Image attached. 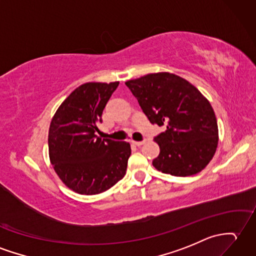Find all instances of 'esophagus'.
<instances>
[{"label": "esophagus", "instance_id": "34e87169", "mask_svg": "<svg viewBox=\"0 0 256 256\" xmlns=\"http://www.w3.org/2000/svg\"><path fill=\"white\" fill-rule=\"evenodd\" d=\"M134 145H136V146H140V145H142L145 142V140H140V142H135V140H133L132 142Z\"/></svg>", "mask_w": 256, "mask_h": 256}]
</instances>
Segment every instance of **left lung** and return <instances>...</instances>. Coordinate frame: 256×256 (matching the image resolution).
Here are the masks:
<instances>
[{
    "label": "left lung",
    "mask_w": 256,
    "mask_h": 256,
    "mask_svg": "<svg viewBox=\"0 0 256 256\" xmlns=\"http://www.w3.org/2000/svg\"><path fill=\"white\" fill-rule=\"evenodd\" d=\"M126 85L150 122L167 128L154 138L160 147L154 167L176 176L203 170L218 144L217 120L210 101L191 82L170 73L148 74Z\"/></svg>",
    "instance_id": "8db88e82"
}]
</instances>
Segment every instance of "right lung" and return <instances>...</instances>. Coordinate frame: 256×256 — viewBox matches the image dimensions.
I'll use <instances>...</instances> for the list:
<instances>
[{
    "instance_id": "1",
    "label": "right lung",
    "mask_w": 256,
    "mask_h": 256,
    "mask_svg": "<svg viewBox=\"0 0 256 256\" xmlns=\"http://www.w3.org/2000/svg\"><path fill=\"white\" fill-rule=\"evenodd\" d=\"M118 82H86L63 101L49 130L50 162L76 193H102L126 176L130 146L96 135L97 123Z\"/></svg>"
}]
</instances>
